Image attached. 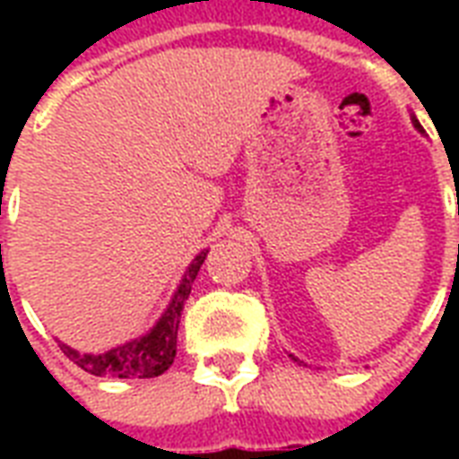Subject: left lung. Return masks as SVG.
I'll list each match as a JSON object with an SVG mask.
<instances>
[{
  "label": "left lung",
  "mask_w": 459,
  "mask_h": 459,
  "mask_svg": "<svg viewBox=\"0 0 459 459\" xmlns=\"http://www.w3.org/2000/svg\"><path fill=\"white\" fill-rule=\"evenodd\" d=\"M412 126H414V128H417V131H420V133H424V128H421V124H420V121H417V117H414V114H412ZM290 357H293V355H290ZM293 359H298V357H293Z\"/></svg>",
  "instance_id": "1"
}]
</instances>
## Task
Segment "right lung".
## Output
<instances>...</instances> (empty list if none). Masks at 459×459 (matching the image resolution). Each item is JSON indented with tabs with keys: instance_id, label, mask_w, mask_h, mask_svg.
Instances as JSON below:
<instances>
[{
	"instance_id": "1",
	"label": "right lung",
	"mask_w": 459,
	"mask_h": 459,
	"mask_svg": "<svg viewBox=\"0 0 459 459\" xmlns=\"http://www.w3.org/2000/svg\"><path fill=\"white\" fill-rule=\"evenodd\" d=\"M209 250H202L197 257L187 264L183 279L173 290L171 300L161 312L147 333L140 338L126 341L117 348L107 350V352H78L66 342H61L64 355L75 362L81 369L95 374V377H111V378H152L164 374L173 364L176 357V341H178V324L183 305L190 298L193 283L197 279L200 266L204 264Z\"/></svg>"
}]
</instances>
